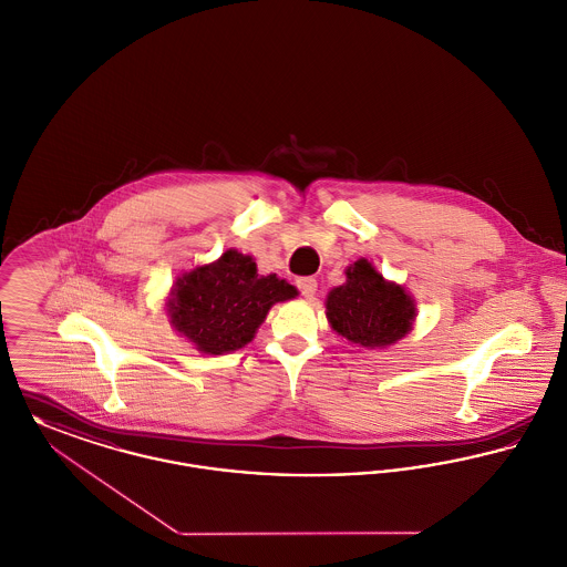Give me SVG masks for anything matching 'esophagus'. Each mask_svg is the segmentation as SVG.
<instances>
[{"mask_svg": "<svg viewBox=\"0 0 567 567\" xmlns=\"http://www.w3.org/2000/svg\"><path fill=\"white\" fill-rule=\"evenodd\" d=\"M298 289H300L301 296H303L306 300H312V298L317 296V280H315L312 276L298 278Z\"/></svg>", "mask_w": 567, "mask_h": 567, "instance_id": "34e87169", "label": "esophagus"}]
</instances>
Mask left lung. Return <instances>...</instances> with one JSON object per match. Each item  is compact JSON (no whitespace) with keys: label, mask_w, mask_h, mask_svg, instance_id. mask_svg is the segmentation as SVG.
<instances>
[{"label":"left lung","mask_w":567,"mask_h":567,"mask_svg":"<svg viewBox=\"0 0 567 567\" xmlns=\"http://www.w3.org/2000/svg\"><path fill=\"white\" fill-rule=\"evenodd\" d=\"M347 280L326 298V317L333 332L362 349H388L413 330L417 308L411 293L368 259L344 269Z\"/></svg>","instance_id":"obj_1"}]
</instances>
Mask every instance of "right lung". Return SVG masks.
<instances>
[{
	"mask_svg": "<svg viewBox=\"0 0 567 567\" xmlns=\"http://www.w3.org/2000/svg\"><path fill=\"white\" fill-rule=\"evenodd\" d=\"M293 298V285L276 274L261 276L250 255L229 248L216 261L175 278L168 323L200 353L225 355L252 342L274 303Z\"/></svg>",
	"mask_w": 567,
	"mask_h": 567,
	"instance_id": "1",
	"label": "right lung"
}]
</instances>
